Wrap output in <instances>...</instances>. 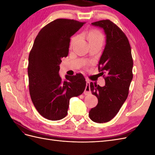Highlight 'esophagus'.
Returning <instances> with one entry per match:
<instances>
[{"instance_id":"1","label":"esophagus","mask_w":155,"mask_h":155,"mask_svg":"<svg viewBox=\"0 0 155 155\" xmlns=\"http://www.w3.org/2000/svg\"><path fill=\"white\" fill-rule=\"evenodd\" d=\"M86 87L85 89V91H84V94H85V95H88V94H90L91 93V88H90V81L87 80V83H86Z\"/></svg>"}]
</instances>
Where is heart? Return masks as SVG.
I'll return each mask as SVG.
<instances>
[{
    "label": "heart",
    "instance_id": "obj_1",
    "mask_svg": "<svg viewBox=\"0 0 155 155\" xmlns=\"http://www.w3.org/2000/svg\"><path fill=\"white\" fill-rule=\"evenodd\" d=\"M81 36L85 38L88 43L89 46L94 45H101L104 43V37L101 33L97 30H91L83 33ZM78 37H74L71 40V45H73L76 41Z\"/></svg>",
    "mask_w": 155,
    "mask_h": 155
}]
</instances>
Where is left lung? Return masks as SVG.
Returning <instances> with one entry per match:
<instances>
[{
	"label": "left lung",
	"instance_id": "left-lung-1",
	"mask_svg": "<svg viewBox=\"0 0 155 155\" xmlns=\"http://www.w3.org/2000/svg\"><path fill=\"white\" fill-rule=\"evenodd\" d=\"M92 25L104 29L106 35L105 46L98 63L101 76H105V85L91 83V91L98 103L88 114L93 121L101 124L113 118L127 97L133 77V61L127 37L114 23L102 20Z\"/></svg>",
	"mask_w": 155,
	"mask_h": 155
}]
</instances>
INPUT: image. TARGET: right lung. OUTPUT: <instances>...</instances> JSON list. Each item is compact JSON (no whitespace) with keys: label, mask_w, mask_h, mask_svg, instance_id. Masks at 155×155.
Returning <instances> with one entry per match:
<instances>
[{"label":"right lung","mask_w":155,"mask_h":155,"mask_svg":"<svg viewBox=\"0 0 155 155\" xmlns=\"http://www.w3.org/2000/svg\"><path fill=\"white\" fill-rule=\"evenodd\" d=\"M85 22L58 18L46 25L34 41L28 58V74L31 101L39 113L49 120H59L67 115L70 99L81 95L86 87L81 74L59 75L61 59L68 54L70 37Z\"/></svg>","instance_id":"1"}]
</instances>
